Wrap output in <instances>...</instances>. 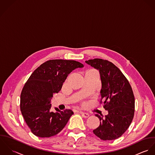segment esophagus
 Masks as SVG:
<instances>
[{
    "label": "esophagus",
    "mask_w": 155,
    "mask_h": 155,
    "mask_svg": "<svg viewBox=\"0 0 155 155\" xmlns=\"http://www.w3.org/2000/svg\"><path fill=\"white\" fill-rule=\"evenodd\" d=\"M81 114L82 117H83L84 118H87L89 116V114L85 113H81Z\"/></svg>",
    "instance_id": "esophagus-1"
}]
</instances>
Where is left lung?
Instances as JSON below:
<instances>
[{
	"label": "left lung",
	"mask_w": 155,
	"mask_h": 155,
	"mask_svg": "<svg viewBox=\"0 0 155 155\" xmlns=\"http://www.w3.org/2000/svg\"><path fill=\"white\" fill-rule=\"evenodd\" d=\"M86 63L99 70L102 89L100 104L108 114L104 117L96 114L99 126L93 130L102 140H113L121 137L131 124L135 111V97L132 87L121 71L112 62L102 59Z\"/></svg>",
	"instance_id": "8db88e82"
}]
</instances>
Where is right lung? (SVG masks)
<instances>
[{
	"instance_id": "obj_1",
	"label": "right lung",
	"mask_w": 155,
	"mask_h": 155,
	"mask_svg": "<svg viewBox=\"0 0 155 155\" xmlns=\"http://www.w3.org/2000/svg\"><path fill=\"white\" fill-rule=\"evenodd\" d=\"M84 65L75 61L53 59L41 64L31 74L20 95V110L31 132L51 137L59 133L74 114L71 110L52 111L51 99L58 93L68 75Z\"/></svg>"
}]
</instances>
